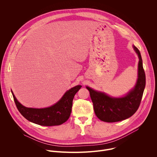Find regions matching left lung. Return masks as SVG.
<instances>
[{
    "mask_svg": "<svg viewBox=\"0 0 157 157\" xmlns=\"http://www.w3.org/2000/svg\"><path fill=\"white\" fill-rule=\"evenodd\" d=\"M133 48L139 58L138 78L135 86L127 94L114 98L90 87H86L90 93L94 113L102 121L116 122L128 119L136 113L140 105L145 87V74L140 53L136 46L133 45Z\"/></svg>",
    "mask_w": 157,
    "mask_h": 157,
    "instance_id": "left-lung-1",
    "label": "left lung"
}]
</instances>
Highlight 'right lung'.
<instances>
[{
  "label": "right lung",
  "mask_w": 157,
  "mask_h": 157,
  "mask_svg": "<svg viewBox=\"0 0 157 157\" xmlns=\"http://www.w3.org/2000/svg\"><path fill=\"white\" fill-rule=\"evenodd\" d=\"M81 87V85H78L71 88L56 103L41 109L25 107L17 101L12 91H11L18 111L26 119L40 125L54 126L59 125L69 119L74 96Z\"/></svg>",
  "instance_id": "add662e5"
}]
</instances>
